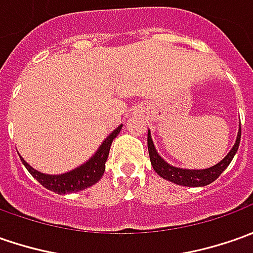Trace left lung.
<instances>
[{
    "mask_svg": "<svg viewBox=\"0 0 253 253\" xmlns=\"http://www.w3.org/2000/svg\"><path fill=\"white\" fill-rule=\"evenodd\" d=\"M148 153H150V160H151V165H153L154 170L161 176V178L170 180L176 185H182V186H206L209 183L214 182L215 179L221 175L224 169L230 165V162L232 161L234 155L238 151V147H240L241 141V127L240 131H238V137H237V141L234 144L232 150H231L228 155L222 160L221 162H218L217 165H214L211 168H207V169H180V168H175L169 164L162 160L161 157L158 155L155 147H154L153 140H151V135L148 133Z\"/></svg>",
    "mask_w": 253,
    "mask_h": 253,
    "instance_id": "obj_1",
    "label": "left lung"
}]
</instances>
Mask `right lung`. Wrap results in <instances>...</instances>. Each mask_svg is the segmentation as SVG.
<instances>
[{
	"label": "right lung",
	"instance_id": "obj_1",
	"mask_svg": "<svg viewBox=\"0 0 253 253\" xmlns=\"http://www.w3.org/2000/svg\"><path fill=\"white\" fill-rule=\"evenodd\" d=\"M120 128L122 126L113 130V133L103 141L96 154L86 164L78 167L77 169L71 170V172L63 173V175H46V173H42V172L33 169L28 162H25L22 157H21V161L25 165V168L31 172L32 176L36 179L42 186H44L48 190L56 192L58 195L80 192V190H84L86 187L95 185L102 178V175L105 172V162L109 157L110 145H112V141L116 138V135L119 134Z\"/></svg>",
	"mask_w": 253,
	"mask_h": 253
}]
</instances>
